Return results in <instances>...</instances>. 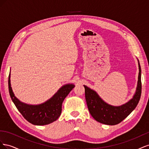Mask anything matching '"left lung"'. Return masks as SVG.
<instances>
[{
    "mask_svg": "<svg viewBox=\"0 0 149 149\" xmlns=\"http://www.w3.org/2000/svg\"><path fill=\"white\" fill-rule=\"evenodd\" d=\"M139 65L138 81L136 93L132 98L124 104L115 106L109 104L99 96L94 90L84 85L85 89V98L90 114L99 123L114 125L120 123L131 113L138 104L141 96V68Z\"/></svg>",
    "mask_w": 149,
    "mask_h": 149,
    "instance_id": "obj_1",
    "label": "left lung"
}]
</instances>
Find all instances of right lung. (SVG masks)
<instances>
[{
	"instance_id": "add662e5",
	"label": "right lung",
	"mask_w": 149,
	"mask_h": 149,
	"mask_svg": "<svg viewBox=\"0 0 149 149\" xmlns=\"http://www.w3.org/2000/svg\"><path fill=\"white\" fill-rule=\"evenodd\" d=\"M74 86V84H65L45 102L37 105L28 104L15 96L11 87L10 71L8 76V90L13 102L24 118L36 125H47L58 119L61 113L63 102Z\"/></svg>"
}]
</instances>
